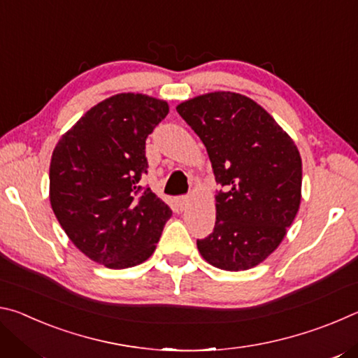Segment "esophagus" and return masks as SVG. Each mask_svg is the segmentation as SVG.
Instances as JSON below:
<instances>
[{
    "mask_svg": "<svg viewBox=\"0 0 358 358\" xmlns=\"http://www.w3.org/2000/svg\"><path fill=\"white\" fill-rule=\"evenodd\" d=\"M175 203H177V207H178L180 210H186L187 207H189L191 199L187 197V196H180V197L175 199Z\"/></svg>",
    "mask_w": 358,
    "mask_h": 358,
    "instance_id": "34e87169",
    "label": "esophagus"
}]
</instances>
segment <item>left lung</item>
Masks as SVG:
<instances>
[{
	"label": "left lung",
	"instance_id": "left-lung-1",
	"mask_svg": "<svg viewBox=\"0 0 358 358\" xmlns=\"http://www.w3.org/2000/svg\"><path fill=\"white\" fill-rule=\"evenodd\" d=\"M201 137L224 186L215 196V229L197 250L210 265L250 270L273 252L301 201V157L286 131L248 96L213 92L177 106Z\"/></svg>",
	"mask_w": 358,
	"mask_h": 358
}]
</instances>
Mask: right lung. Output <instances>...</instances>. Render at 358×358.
Listing matches in <instances>:
<instances>
[{
  "label": "right lung",
  "mask_w": 358,
  "mask_h": 358,
  "mask_svg": "<svg viewBox=\"0 0 358 358\" xmlns=\"http://www.w3.org/2000/svg\"><path fill=\"white\" fill-rule=\"evenodd\" d=\"M166 101L120 93L90 108L59 138L50 161V205L69 240L96 264L121 270L147 260L172 210L138 181L145 141Z\"/></svg>",
  "instance_id": "1"
}]
</instances>
